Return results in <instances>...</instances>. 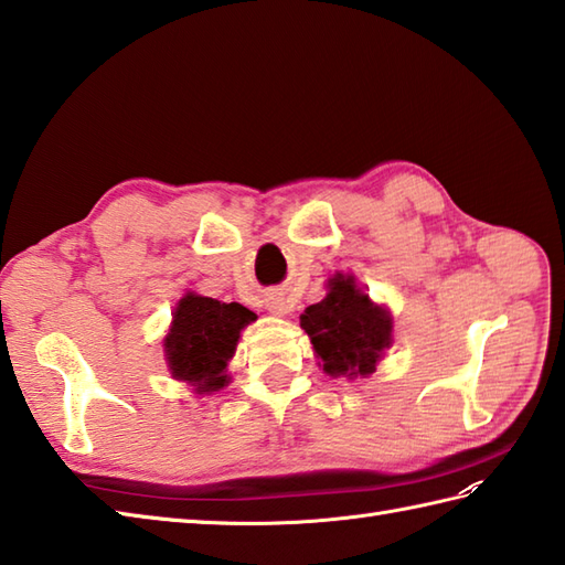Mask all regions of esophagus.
<instances>
[{"label":"esophagus","mask_w":565,"mask_h":565,"mask_svg":"<svg viewBox=\"0 0 565 565\" xmlns=\"http://www.w3.org/2000/svg\"><path fill=\"white\" fill-rule=\"evenodd\" d=\"M266 309L270 311V315H278V317L290 315V305H287L282 297H275V295L266 299Z\"/></svg>","instance_id":"1"}]
</instances>
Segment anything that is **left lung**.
<instances>
[{
  "label": "left lung",
  "mask_w": 565,
  "mask_h": 565,
  "mask_svg": "<svg viewBox=\"0 0 565 565\" xmlns=\"http://www.w3.org/2000/svg\"><path fill=\"white\" fill-rule=\"evenodd\" d=\"M299 323L331 377H367L392 345V317L360 290L353 275L331 278L329 295L307 307Z\"/></svg>",
  "instance_id": "8db88e82"
}]
</instances>
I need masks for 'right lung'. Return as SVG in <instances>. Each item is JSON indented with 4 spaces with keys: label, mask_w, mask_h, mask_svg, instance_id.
Here are the masks:
<instances>
[{
    "label": "right lung",
    "mask_w": 565,
    "mask_h": 565,
    "mask_svg": "<svg viewBox=\"0 0 565 565\" xmlns=\"http://www.w3.org/2000/svg\"><path fill=\"white\" fill-rule=\"evenodd\" d=\"M256 319L242 305H224L212 297L188 292L164 338V353L173 380L195 386L198 394L217 392L227 384V362L232 360L239 333Z\"/></svg>",
    "instance_id": "obj_1"
}]
</instances>
